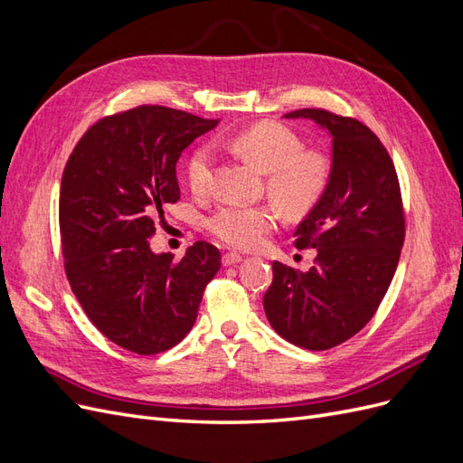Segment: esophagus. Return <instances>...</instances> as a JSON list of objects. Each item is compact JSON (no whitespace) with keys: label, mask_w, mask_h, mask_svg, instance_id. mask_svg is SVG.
I'll use <instances>...</instances> for the list:
<instances>
[{"label":"esophagus","mask_w":463,"mask_h":463,"mask_svg":"<svg viewBox=\"0 0 463 463\" xmlns=\"http://www.w3.org/2000/svg\"><path fill=\"white\" fill-rule=\"evenodd\" d=\"M243 257L240 255V253H223L222 255V262H223V266H230V264H235V262H240Z\"/></svg>","instance_id":"obj_1"}]
</instances>
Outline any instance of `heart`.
Returning a JSON list of instances; mask_svg holds the SVG:
<instances>
[{"mask_svg":"<svg viewBox=\"0 0 463 463\" xmlns=\"http://www.w3.org/2000/svg\"><path fill=\"white\" fill-rule=\"evenodd\" d=\"M228 148L266 172V191L289 216H307L332 185L334 160L325 148L305 146L299 133L279 121H259L235 133ZM214 148L203 145L187 160L185 175L193 193L206 194L213 185ZM279 210L272 204L228 203L210 214L206 228L223 245L250 249L278 228Z\"/></svg>","mask_w":463,"mask_h":463,"instance_id":"heart-1","label":"heart"}]
</instances>
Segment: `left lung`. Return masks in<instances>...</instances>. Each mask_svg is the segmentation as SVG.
<instances>
[{
    "mask_svg": "<svg viewBox=\"0 0 463 463\" xmlns=\"http://www.w3.org/2000/svg\"><path fill=\"white\" fill-rule=\"evenodd\" d=\"M309 118L332 135L334 177L326 197L296 230L298 249H315L309 272L274 260L264 313L288 342L322 352L344 344L374 317L394 278L405 210L394 162L365 123L325 108Z\"/></svg>",
    "mask_w": 463,
    "mask_h": 463,
    "instance_id": "8db88e82",
    "label": "left lung"
}]
</instances>
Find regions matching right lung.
Masks as SVG:
<instances>
[{
  "label": "right lung",
  "mask_w": 463,
  "mask_h": 463,
  "mask_svg": "<svg viewBox=\"0 0 463 463\" xmlns=\"http://www.w3.org/2000/svg\"><path fill=\"white\" fill-rule=\"evenodd\" d=\"M216 125L137 106L98 119L65 164L60 233L69 286L92 325L128 352L156 355L184 340L222 264L206 241L179 260L154 255L148 243L164 210L179 201L181 152Z\"/></svg>",
  "instance_id": "right-lung-1"
}]
</instances>
